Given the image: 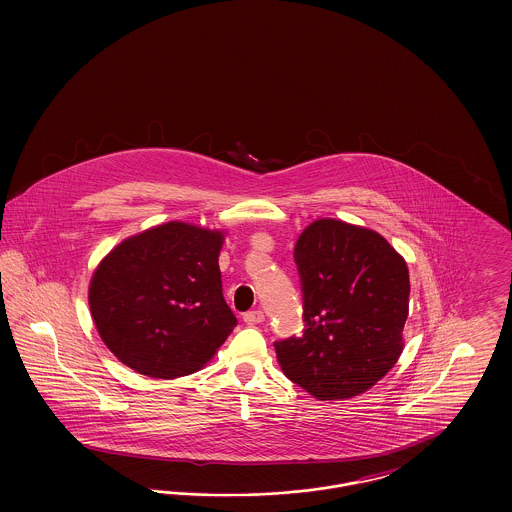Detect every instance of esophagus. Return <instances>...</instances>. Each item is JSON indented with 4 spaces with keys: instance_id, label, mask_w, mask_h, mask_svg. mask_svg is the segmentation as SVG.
<instances>
[{
    "instance_id": "obj_1",
    "label": "esophagus",
    "mask_w": 512,
    "mask_h": 512,
    "mask_svg": "<svg viewBox=\"0 0 512 512\" xmlns=\"http://www.w3.org/2000/svg\"><path fill=\"white\" fill-rule=\"evenodd\" d=\"M265 320V313L263 311H249V313H245L244 322L245 324H249V326H255V324H261Z\"/></svg>"
}]
</instances>
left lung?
Wrapping results in <instances>:
<instances>
[{"instance_id":"left-lung-1","label":"left lung","mask_w":512,"mask_h":512,"mask_svg":"<svg viewBox=\"0 0 512 512\" xmlns=\"http://www.w3.org/2000/svg\"><path fill=\"white\" fill-rule=\"evenodd\" d=\"M293 255L305 330L274 343L278 365L318 401L365 393L405 347L411 293L405 259L376 230L336 219L313 220Z\"/></svg>"}]
</instances>
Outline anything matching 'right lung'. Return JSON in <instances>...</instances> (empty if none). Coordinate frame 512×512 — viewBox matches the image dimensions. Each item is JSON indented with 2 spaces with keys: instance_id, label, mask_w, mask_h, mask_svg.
<instances>
[{
  "instance_id": "add662e5",
  "label": "right lung",
  "mask_w": 512,
  "mask_h": 512,
  "mask_svg": "<svg viewBox=\"0 0 512 512\" xmlns=\"http://www.w3.org/2000/svg\"><path fill=\"white\" fill-rule=\"evenodd\" d=\"M226 232L171 220L115 245L88 303L99 338L138 374L174 380L207 365L238 320L222 297Z\"/></svg>"
}]
</instances>
